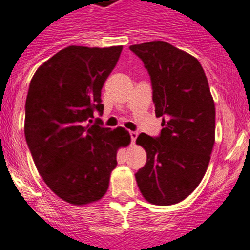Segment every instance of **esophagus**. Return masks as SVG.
Listing matches in <instances>:
<instances>
[{"instance_id": "esophagus-1", "label": "esophagus", "mask_w": 250, "mask_h": 250, "mask_svg": "<svg viewBox=\"0 0 250 250\" xmlns=\"http://www.w3.org/2000/svg\"><path fill=\"white\" fill-rule=\"evenodd\" d=\"M130 136H131V141H132V143H135L136 138H137L138 133L136 132V131H130Z\"/></svg>"}]
</instances>
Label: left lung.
I'll return each instance as SVG.
<instances>
[{
  "mask_svg": "<svg viewBox=\"0 0 250 250\" xmlns=\"http://www.w3.org/2000/svg\"><path fill=\"white\" fill-rule=\"evenodd\" d=\"M152 80L159 137L141 133L136 143L147 153L135 175L145 199L172 206L201 184L215 143V104L208 79L196 57L165 41L132 44Z\"/></svg>",
  "mask_w": 250,
  "mask_h": 250,
  "instance_id": "1",
  "label": "left lung"
}]
</instances>
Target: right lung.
Wrapping results in <instances>:
<instances>
[{"label":"right lung","instance_id":"obj_1","mask_svg":"<svg viewBox=\"0 0 250 250\" xmlns=\"http://www.w3.org/2000/svg\"><path fill=\"white\" fill-rule=\"evenodd\" d=\"M123 46H69L35 71L25 103L24 133L39 174L73 206L102 199L117 167V153L131 142L124 127L90 125L103 113L101 92Z\"/></svg>","mask_w":250,"mask_h":250}]
</instances>
